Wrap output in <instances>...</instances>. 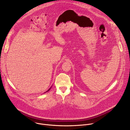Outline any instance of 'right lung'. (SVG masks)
I'll return each instance as SVG.
<instances>
[{
  "mask_svg": "<svg viewBox=\"0 0 130 130\" xmlns=\"http://www.w3.org/2000/svg\"><path fill=\"white\" fill-rule=\"evenodd\" d=\"M51 88V87H50V88H49V89H48V90H47V91H46V92H47V91H49V90H50V88Z\"/></svg>",
  "mask_w": 130,
  "mask_h": 130,
  "instance_id": "1",
  "label": "right lung"
}]
</instances>
